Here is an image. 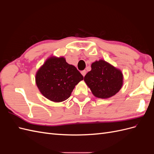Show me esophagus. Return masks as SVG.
<instances>
[{
  "mask_svg": "<svg viewBox=\"0 0 154 154\" xmlns=\"http://www.w3.org/2000/svg\"><path fill=\"white\" fill-rule=\"evenodd\" d=\"M81 73H82V75H83V76H85L86 73H87V72H86L85 70H84V71H82L81 72Z\"/></svg>",
  "mask_w": 154,
  "mask_h": 154,
  "instance_id": "esophagus-1",
  "label": "esophagus"
}]
</instances>
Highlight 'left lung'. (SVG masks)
<instances>
[{"label":"left lung","mask_w":154,"mask_h":154,"mask_svg":"<svg viewBox=\"0 0 154 154\" xmlns=\"http://www.w3.org/2000/svg\"><path fill=\"white\" fill-rule=\"evenodd\" d=\"M84 81L95 97L107 99L122 88L123 75L119 69L100 60L91 64V71L87 73Z\"/></svg>","instance_id":"1"}]
</instances>
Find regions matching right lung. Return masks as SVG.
Here are the masks:
<instances>
[{
  "label": "right lung",
  "instance_id": "1",
  "mask_svg": "<svg viewBox=\"0 0 154 154\" xmlns=\"http://www.w3.org/2000/svg\"><path fill=\"white\" fill-rule=\"evenodd\" d=\"M83 76L63 57H51L37 71L35 82L41 94L58 103L68 99Z\"/></svg>",
  "mask_w": 154,
  "mask_h": 154
}]
</instances>
